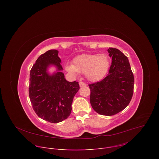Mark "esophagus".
Masks as SVG:
<instances>
[{
    "instance_id": "1",
    "label": "esophagus",
    "mask_w": 159,
    "mask_h": 159,
    "mask_svg": "<svg viewBox=\"0 0 159 159\" xmlns=\"http://www.w3.org/2000/svg\"><path fill=\"white\" fill-rule=\"evenodd\" d=\"M79 85H80V87H84V86L86 85V84L83 82H79Z\"/></svg>"
}]
</instances>
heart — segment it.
<instances>
[{
  "label": "heart",
  "instance_id": "1",
  "mask_svg": "<svg viewBox=\"0 0 159 159\" xmlns=\"http://www.w3.org/2000/svg\"><path fill=\"white\" fill-rule=\"evenodd\" d=\"M109 67V60L105 54H82L77 56L73 64L68 63L65 69L74 75L85 74L87 79L96 82L102 79Z\"/></svg>",
  "mask_w": 159,
  "mask_h": 159
}]
</instances>
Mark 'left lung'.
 Masks as SVG:
<instances>
[{"label":"left lung","mask_w":159,"mask_h":159,"mask_svg":"<svg viewBox=\"0 0 159 159\" xmlns=\"http://www.w3.org/2000/svg\"><path fill=\"white\" fill-rule=\"evenodd\" d=\"M112 63L109 74L100 82L89 85L90 102L98 114L112 116L129 104L133 93L134 76L128 58L119 50L109 48Z\"/></svg>","instance_id":"obj_1"}]
</instances>
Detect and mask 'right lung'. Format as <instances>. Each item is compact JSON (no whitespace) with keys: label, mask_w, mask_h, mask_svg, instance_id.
<instances>
[{"label":"right lung","mask_w":159,"mask_h":159,"mask_svg":"<svg viewBox=\"0 0 159 159\" xmlns=\"http://www.w3.org/2000/svg\"><path fill=\"white\" fill-rule=\"evenodd\" d=\"M58 51L50 50L40 55L30 71L29 96L33 109L41 119L57 123L69 117L74 98L79 90L78 82L67 81L60 64ZM56 72L50 75L49 67Z\"/></svg>","instance_id":"right-lung-1"}]
</instances>
